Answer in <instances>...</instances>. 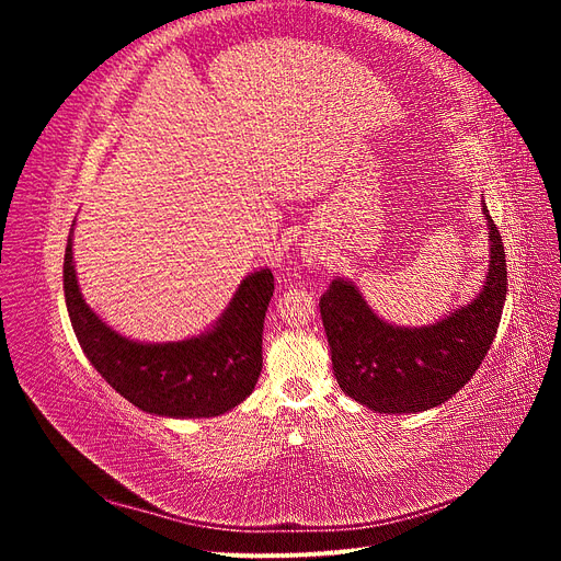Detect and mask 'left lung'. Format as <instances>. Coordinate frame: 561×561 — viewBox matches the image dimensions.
Wrapping results in <instances>:
<instances>
[{
  "instance_id": "8db88e82",
  "label": "left lung",
  "mask_w": 561,
  "mask_h": 561,
  "mask_svg": "<svg viewBox=\"0 0 561 561\" xmlns=\"http://www.w3.org/2000/svg\"><path fill=\"white\" fill-rule=\"evenodd\" d=\"M489 222L491 262L478 299L435 325L393 328L371 309L348 280L336 278L320 297V318L332 353L339 388L381 414L423 412L461 390L494 342L507 268L499 227Z\"/></svg>"
}]
</instances>
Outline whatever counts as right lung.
I'll return each instance as SVG.
<instances>
[{"mask_svg": "<svg viewBox=\"0 0 561 561\" xmlns=\"http://www.w3.org/2000/svg\"><path fill=\"white\" fill-rule=\"evenodd\" d=\"M65 301L79 344L103 379L142 412L175 419L217 416L243 402L262 371V330L274 274L248 276L208 332L175 344H138L116 334L81 299L72 231L65 248Z\"/></svg>", "mask_w": 561, "mask_h": 561, "instance_id": "1", "label": "right lung"}]
</instances>
